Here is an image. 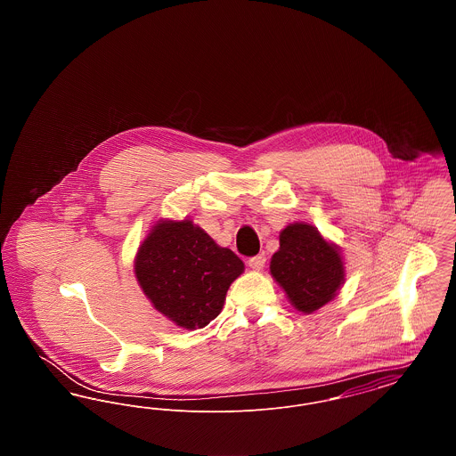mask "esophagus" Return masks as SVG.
<instances>
[{
	"mask_svg": "<svg viewBox=\"0 0 456 456\" xmlns=\"http://www.w3.org/2000/svg\"><path fill=\"white\" fill-rule=\"evenodd\" d=\"M265 261H266V258H265L263 255H256V256H251V258L248 260V265H249L253 270L260 272V270H263V266H265Z\"/></svg>",
	"mask_w": 456,
	"mask_h": 456,
	"instance_id": "1",
	"label": "esophagus"
}]
</instances>
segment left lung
Instances as JSON below:
<instances>
[{
  "mask_svg": "<svg viewBox=\"0 0 456 456\" xmlns=\"http://www.w3.org/2000/svg\"><path fill=\"white\" fill-rule=\"evenodd\" d=\"M270 273L290 304L305 314L330 303L346 282L338 246L304 222L290 224L281 232V248L272 256Z\"/></svg>",
  "mask_w": 456,
  "mask_h": 456,
  "instance_id": "8db88e82",
  "label": "left lung"
}]
</instances>
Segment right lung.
Here are the masks:
<instances>
[{"instance_id": "obj_1", "label": "right lung", "mask_w": 456, "mask_h": 456, "mask_svg": "<svg viewBox=\"0 0 456 456\" xmlns=\"http://www.w3.org/2000/svg\"><path fill=\"white\" fill-rule=\"evenodd\" d=\"M244 263L191 220L160 218L140 244L134 275L153 307L184 330L216 320Z\"/></svg>"}]
</instances>
